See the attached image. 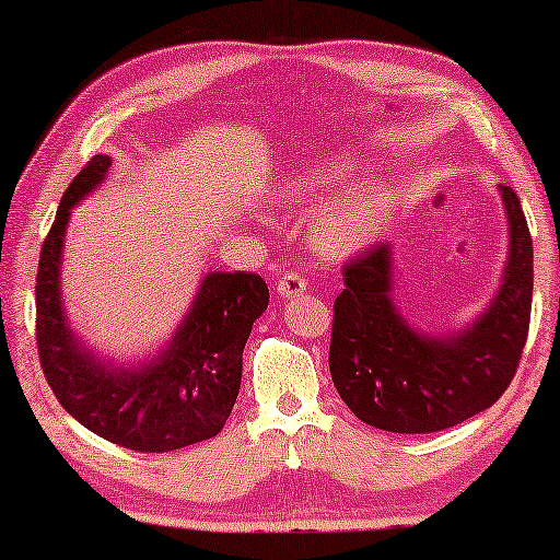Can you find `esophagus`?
<instances>
[{
    "instance_id": "34e87169",
    "label": "esophagus",
    "mask_w": 560,
    "mask_h": 560,
    "mask_svg": "<svg viewBox=\"0 0 560 560\" xmlns=\"http://www.w3.org/2000/svg\"><path fill=\"white\" fill-rule=\"evenodd\" d=\"M303 293H305V280L301 278V275L285 272L278 280V295L282 298V301H295V298H301Z\"/></svg>"
}]
</instances>
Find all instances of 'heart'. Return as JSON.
<instances>
[{
  "label": "heart",
  "mask_w": 560,
  "mask_h": 560,
  "mask_svg": "<svg viewBox=\"0 0 560 560\" xmlns=\"http://www.w3.org/2000/svg\"><path fill=\"white\" fill-rule=\"evenodd\" d=\"M357 175L359 165L354 160L320 158L316 163L305 165L301 173L288 175L278 188L280 203L290 209L331 194L311 213L308 224H305V242L311 252L328 262H341V259L357 257L359 252L372 247L387 229L397 201H400L397 183L385 175L359 180L343 189L342 186L354 180Z\"/></svg>",
  "instance_id": "obj_1"
}]
</instances>
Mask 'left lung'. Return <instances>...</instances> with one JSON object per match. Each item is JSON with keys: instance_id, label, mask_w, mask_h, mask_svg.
I'll list each match as a JSON object with an SVG mask.
<instances>
[{"instance_id": "8db88e82", "label": "left lung", "mask_w": 560, "mask_h": 560, "mask_svg": "<svg viewBox=\"0 0 560 560\" xmlns=\"http://www.w3.org/2000/svg\"><path fill=\"white\" fill-rule=\"evenodd\" d=\"M508 259L489 303L464 326L423 331L395 303V247L343 267L328 366L341 400L366 425L435 433L492 408L515 377L533 303V242L512 188L497 186Z\"/></svg>"}]
</instances>
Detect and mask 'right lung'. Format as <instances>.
<instances>
[{
    "label": "right lung",
    "instance_id": "add662e5",
    "mask_svg": "<svg viewBox=\"0 0 560 560\" xmlns=\"http://www.w3.org/2000/svg\"><path fill=\"white\" fill-rule=\"evenodd\" d=\"M94 155L60 198L35 280L37 351L58 402L117 446L165 454L224 428L242 385V351L270 290L252 272H206L171 339L142 359H114L83 341L63 298V249L73 209L109 175Z\"/></svg>",
    "mask_w": 560,
    "mask_h": 560
}]
</instances>
